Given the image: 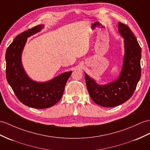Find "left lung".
<instances>
[{"label": "left lung", "instance_id": "1", "mask_svg": "<svg viewBox=\"0 0 150 150\" xmlns=\"http://www.w3.org/2000/svg\"><path fill=\"white\" fill-rule=\"evenodd\" d=\"M118 32L124 39V56L122 71L114 81L99 85L85 73L90 96L95 103L103 107L119 105L132 97L141 74V48L132 32L126 25L118 23Z\"/></svg>", "mask_w": 150, "mask_h": 150}]
</instances>
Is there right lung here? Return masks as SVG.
Returning <instances> with one entry per match:
<instances>
[{"label":"right lung","mask_w":150,"mask_h":150,"mask_svg":"<svg viewBox=\"0 0 150 150\" xmlns=\"http://www.w3.org/2000/svg\"><path fill=\"white\" fill-rule=\"evenodd\" d=\"M45 27L39 25L17 35L6 53V78L21 103L35 109L53 106L63 96L65 86L72 71L65 72L45 82L32 79L23 68L21 55L27 38Z\"/></svg>","instance_id":"1"}]
</instances>
